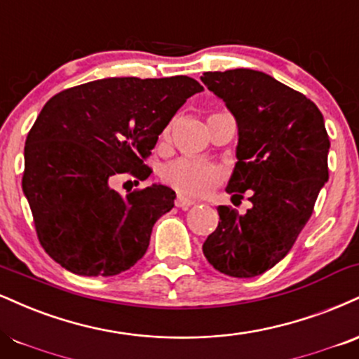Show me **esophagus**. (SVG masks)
Wrapping results in <instances>:
<instances>
[{
	"mask_svg": "<svg viewBox=\"0 0 359 359\" xmlns=\"http://www.w3.org/2000/svg\"><path fill=\"white\" fill-rule=\"evenodd\" d=\"M196 202L191 201V198H185L182 196H177L175 198V205L180 207V209H189V207H192Z\"/></svg>",
	"mask_w": 359,
	"mask_h": 359,
	"instance_id": "34e87169",
	"label": "esophagus"
}]
</instances>
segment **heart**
<instances>
[{"label": "heart", "instance_id": "obj_1", "mask_svg": "<svg viewBox=\"0 0 359 359\" xmlns=\"http://www.w3.org/2000/svg\"><path fill=\"white\" fill-rule=\"evenodd\" d=\"M167 133L168 128L163 132V135ZM161 179L163 184L174 189L180 196L201 197L222 182L224 172L221 167L210 162L192 157H180L161 168Z\"/></svg>", "mask_w": 359, "mask_h": 359}]
</instances>
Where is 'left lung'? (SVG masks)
I'll return each mask as SVG.
<instances>
[{"label":"left lung","mask_w":359,"mask_h":359,"mask_svg":"<svg viewBox=\"0 0 359 359\" xmlns=\"http://www.w3.org/2000/svg\"><path fill=\"white\" fill-rule=\"evenodd\" d=\"M204 85L236 116L237 163L226 191L252 209H217L219 226L202 245L207 261L232 278H254L294 245L330 177L327 137L319 109L303 93L249 68L205 72Z\"/></svg>","instance_id":"left-lung-1"}]
</instances>
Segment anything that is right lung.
<instances>
[{
    "label": "right lung",
    "mask_w": 359,
    "mask_h": 359,
    "mask_svg": "<svg viewBox=\"0 0 359 359\" xmlns=\"http://www.w3.org/2000/svg\"><path fill=\"white\" fill-rule=\"evenodd\" d=\"M191 76L103 79L67 88L45 103L25 145L23 192L38 241L79 276H115L147 252L157 219L174 207L165 185L122 197L118 175L145 180V161L189 97Z\"/></svg>",
    "instance_id": "obj_1"
}]
</instances>
